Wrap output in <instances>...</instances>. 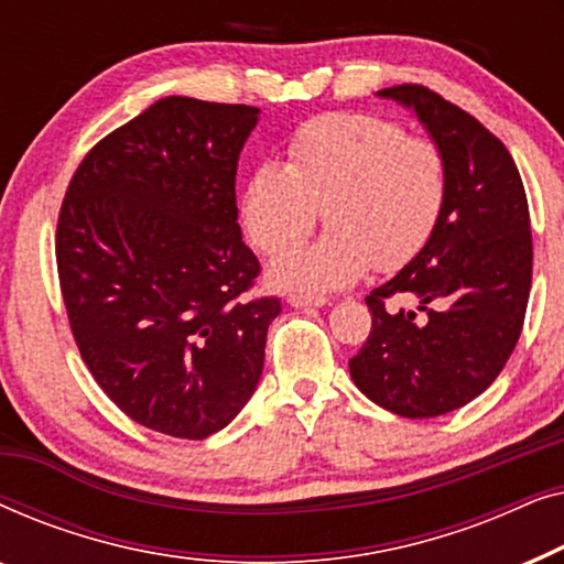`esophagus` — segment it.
Returning a JSON list of instances; mask_svg holds the SVG:
<instances>
[{
	"mask_svg": "<svg viewBox=\"0 0 564 564\" xmlns=\"http://www.w3.org/2000/svg\"><path fill=\"white\" fill-rule=\"evenodd\" d=\"M288 303L292 305V307H323V305H328V297H311V295H290L288 297Z\"/></svg>",
	"mask_w": 564,
	"mask_h": 564,
	"instance_id": "esophagus-1",
	"label": "esophagus"
}]
</instances>
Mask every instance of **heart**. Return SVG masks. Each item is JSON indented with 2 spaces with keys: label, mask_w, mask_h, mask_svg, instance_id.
<instances>
[{
  "label": "heart",
  "mask_w": 564,
  "mask_h": 564,
  "mask_svg": "<svg viewBox=\"0 0 564 564\" xmlns=\"http://www.w3.org/2000/svg\"><path fill=\"white\" fill-rule=\"evenodd\" d=\"M446 161L429 138L405 135L372 112L307 120L288 145V166L264 161L241 192V220L269 257L310 235L319 210L332 228L321 242L276 259L274 284L330 292L369 269L395 272L423 251L446 205Z\"/></svg>",
  "instance_id": "obj_1"
}]
</instances>
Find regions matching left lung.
Instances as JSON below:
<instances>
[{
  "label": "left lung",
  "instance_id": "left-lung-1",
  "mask_svg": "<svg viewBox=\"0 0 564 564\" xmlns=\"http://www.w3.org/2000/svg\"><path fill=\"white\" fill-rule=\"evenodd\" d=\"M377 95L411 107L446 161V205L411 264L367 295L372 330L349 372L369 400L403 419L467 405L506 367L531 290L529 203L506 145L473 115L421 84ZM415 296V312L384 308Z\"/></svg>",
  "mask_w": 564,
  "mask_h": 564
}]
</instances>
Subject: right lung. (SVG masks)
Segmentation results:
<instances>
[{
    "label": "right lung",
    "mask_w": 564,
    "mask_h": 564,
    "mask_svg": "<svg viewBox=\"0 0 564 564\" xmlns=\"http://www.w3.org/2000/svg\"><path fill=\"white\" fill-rule=\"evenodd\" d=\"M259 107L164 97L91 149L58 213L74 341L105 395L145 429L205 438L257 390L276 297H243L236 169Z\"/></svg>",
    "instance_id": "1"
}]
</instances>
